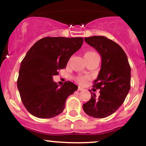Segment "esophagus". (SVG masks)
Masks as SVG:
<instances>
[{"label": "esophagus", "instance_id": "1", "mask_svg": "<svg viewBox=\"0 0 146 146\" xmlns=\"http://www.w3.org/2000/svg\"><path fill=\"white\" fill-rule=\"evenodd\" d=\"M78 90H84V88H82V87H80V86H78Z\"/></svg>", "mask_w": 146, "mask_h": 146}]
</instances>
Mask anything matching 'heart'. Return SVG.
I'll list each match as a JSON object with an SVG mask.
<instances>
[{
	"label": "heart",
	"instance_id": "obj_1",
	"mask_svg": "<svg viewBox=\"0 0 146 146\" xmlns=\"http://www.w3.org/2000/svg\"><path fill=\"white\" fill-rule=\"evenodd\" d=\"M94 54H95V53H94V52L87 51L84 53V58H86L93 56V55ZM86 80H87V77L86 76H78L75 78V81H76L78 83L80 84H84L86 83Z\"/></svg>",
	"mask_w": 146,
	"mask_h": 146
}]
</instances>
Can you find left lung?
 Here are the masks:
<instances>
[{
    "label": "left lung",
    "mask_w": 146,
    "mask_h": 146,
    "mask_svg": "<svg viewBox=\"0 0 146 146\" xmlns=\"http://www.w3.org/2000/svg\"><path fill=\"white\" fill-rule=\"evenodd\" d=\"M84 40L100 53L102 66L93 86L100 89V95L96 98L91 92V98L84 104L83 109L90 117L104 118L124 102L130 89L131 68L124 51L115 42L105 36L88 37Z\"/></svg>",
    "instance_id": "obj_1"
}]
</instances>
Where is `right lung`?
Masks as SVG:
<instances>
[{"instance_id":"add662e5","label":"right lung","mask_w":146,"mask_h":146,"mask_svg":"<svg viewBox=\"0 0 146 146\" xmlns=\"http://www.w3.org/2000/svg\"><path fill=\"white\" fill-rule=\"evenodd\" d=\"M82 38L45 37L36 42L22 61L17 80L22 102L33 116L48 119L60 114L70 95L78 89L71 82L59 86L53 80L81 48Z\"/></svg>"}]
</instances>
